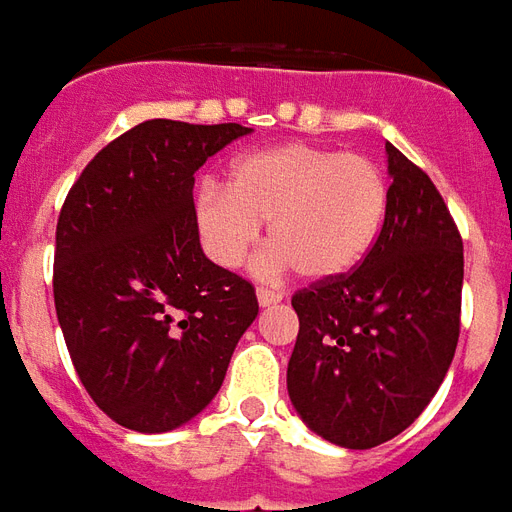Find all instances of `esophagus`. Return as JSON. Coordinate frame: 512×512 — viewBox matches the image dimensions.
I'll use <instances>...</instances> for the list:
<instances>
[{"label": "esophagus", "instance_id": "obj_1", "mask_svg": "<svg viewBox=\"0 0 512 512\" xmlns=\"http://www.w3.org/2000/svg\"><path fill=\"white\" fill-rule=\"evenodd\" d=\"M279 301H282V293H279V290L257 288V304H260V307H274Z\"/></svg>", "mask_w": 512, "mask_h": 512}]
</instances>
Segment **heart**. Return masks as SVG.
Instances as JSON below:
<instances>
[{
    "instance_id": "b5f03b06",
    "label": "heart",
    "mask_w": 512,
    "mask_h": 512,
    "mask_svg": "<svg viewBox=\"0 0 512 512\" xmlns=\"http://www.w3.org/2000/svg\"><path fill=\"white\" fill-rule=\"evenodd\" d=\"M389 211V183L373 158L334 147H268L233 161L227 183H202L194 227L216 266L241 268L260 224L274 263L301 279L351 274L376 246Z\"/></svg>"
}]
</instances>
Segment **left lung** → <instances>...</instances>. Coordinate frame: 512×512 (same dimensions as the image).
<instances>
[{"label":"left lung","mask_w":512,"mask_h":512,"mask_svg":"<svg viewBox=\"0 0 512 512\" xmlns=\"http://www.w3.org/2000/svg\"><path fill=\"white\" fill-rule=\"evenodd\" d=\"M389 211L376 246L340 279L293 293L288 392L318 436L370 450L414 422L461 334L463 241L422 169L386 142Z\"/></svg>","instance_id":"8db88e82"}]
</instances>
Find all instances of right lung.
Wrapping results in <instances>:
<instances>
[{"instance_id": "right-lung-1", "label": "right lung", "mask_w": 512, "mask_h": 512, "mask_svg": "<svg viewBox=\"0 0 512 512\" xmlns=\"http://www.w3.org/2000/svg\"><path fill=\"white\" fill-rule=\"evenodd\" d=\"M252 128L145 120L62 202L54 307L76 376L117 425L164 433L219 392L257 318L252 282L202 255L194 172Z\"/></svg>"}]
</instances>
